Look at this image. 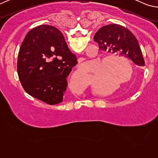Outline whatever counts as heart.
Listing matches in <instances>:
<instances>
[{
    "instance_id": "obj_1",
    "label": "heart",
    "mask_w": 158,
    "mask_h": 158,
    "mask_svg": "<svg viewBox=\"0 0 158 158\" xmlns=\"http://www.w3.org/2000/svg\"><path fill=\"white\" fill-rule=\"evenodd\" d=\"M122 62L128 66V72ZM81 69L82 70H86L89 69V67L84 64L81 66ZM132 67L126 58L120 56H108L104 58L102 63L97 84L100 86H106L110 84H127L132 81Z\"/></svg>"
}]
</instances>
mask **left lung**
<instances>
[{
  "mask_svg": "<svg viewBox=\"0 0 158 158\" xmlns=\"http://www.w3.org/2000/svg\"><path fill=\"white\" fill-rule=\"evenodd\" d=\"M99 49L120 54L135 65L144 66V59L138 40L132 32L118 24H109L100 28L93 37Z\"/></svg>",
  "mask_w": 158,
  "mask_h": 158,
  "instance_id": "obj_1",
  "label": "left lung"
}]
</instances>
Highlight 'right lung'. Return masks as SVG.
I'll list each match as a JSON object with an SVG mask.
<instances>
[{
  "instance_id": "obj_1",
  "label": "right lung",
  "mask_w": 158,
  "mask_h": 158,
  "mask_svg": "<svg viewBox=\"0 0 158 158\" xmlns=\"http://www.w3.org/2000/svg\"><path fill=\"white\" fill-rule=\"evenodd\" d=\"M77 64L61 32L41 25L26 34L17 60V73L25 91L50 105L64 100L67 77Z\"/></svg>"
}]
</instances>
